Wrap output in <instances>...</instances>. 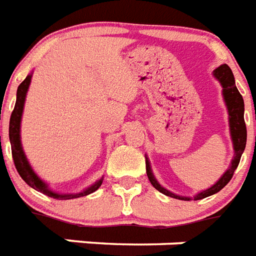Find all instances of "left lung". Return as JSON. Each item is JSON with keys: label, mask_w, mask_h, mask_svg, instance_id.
<instances>
[{"label": "left lung", "mask_w": 256, "mask_h": 256, "mask_svg": "<svg viewBox=\"0 0 256 256\" xmlns=\"http://www.w3.org/2000/svg\"><path fill=\"white\" fill-rule=\"evenodd\" d=\"M214 76L220 82V84L223 87V98L226 106L228 110V120H230V132H231V138H232V145H234V158L231 161V166L228 168L226 173L219 178V181L214 185H212L210 188L206 190L198 193L194 196V200H202L204 198L212 196L214 193H218L219 190L226 186L230 182V180L234 176V172L236 170L239 161L243 152H244L246 142H247V128H246L244 124V102H243V98H242L240 92L238 91L236 86H235V78L232 74L231 68L228 67L227 64L220 66L214 71ZM146 173L149 177L150 182L153 185L154 188L157 189L158 192L170 196L173 198H178V200H185L189 202L190 198H184V196H178L174 193L169 192L168 189L158 184V181L156 180L152 168H150L149 160L146 158Z\"/></svg>", "instance_id": "1"}]
</instances>
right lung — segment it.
Here are the masks:
<instances>
[{
	"label": "right lung",
	"instance_id": "obj_1",
	"mask_svg": "<svg viewBox=\"0 0 256 256\" xmlns=\"http://www.w3.org/2000/svg\"><path fill=\"white\" fill-rule=\"evenodd\" d=\"M30 79H32V74H29L24 79V82L18 86L17 88V99H16L14 110L10 115V122H9V140H10L12 145V156H13V161H14V166L21 176V178L30 186V188L36 189L38 192L44 193L50 198H54L56 200H71V198H78L82 196H87L90 193L95 192L103 182V177L84 189L80 193H58L52 190L48 186L46 182L38 177L34 173V170L30 166V164L26 160V156L24 153L22 145H21V136H20V128H21V116H22V111H24V103L26 92H28L29 84H30Z\"/></svg>",
	"mask_w": 256,
	"mask_h": 256
}]
</instances>
